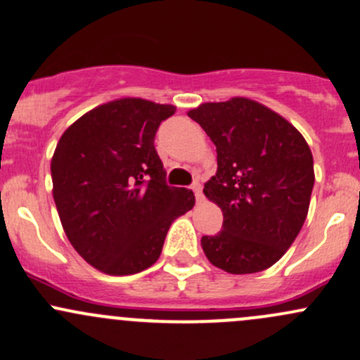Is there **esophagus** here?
I'll return each instance as SVG.
<instances>
[{"mask_svg": "<svg viewBox=\"0 0 360 360\" xmlns=\"http://www.w3.org/2000/svg\"><path fill=\"white\" fill-rule=\"evenodd\" d=\"M191 190L195 191V198H196V202H203V193H202V184L200 183H193L191 184Z\"/></svg>", "mask_w": 360, "mask_h": 360, "instance_id": "esophagus-1", "label": "esophagus"}]
</instances>
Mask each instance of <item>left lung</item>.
I'll return each mask as SVG.
<instances>
[{
  "instance_id": "1",
  "label": "left lung",
  "mask_w": 360,
  "mask_h": 360,
  "mask_svg": "<svg viewBox=\"0 0 360 360\" xmlns=\"http://www.w3.org/2000/svg\"><path fill=\"white\" fill-rule=\"evenodd\" d=\"M217 150V172L203 193L224 222L202 236L207 259L231 274L278 262L300 233L314 188V160L286 119L248 98L203 103L188 112Z\"/></svg>"
}]
</instances>
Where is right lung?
Here are the masks:
<instances>
[{"label":"right lung","mask_w":360,"mask_h":360,"mask_svg":"<svg viewBox=\"0 0 360 360\" xmlns=\"http://www.w3.org/2000/svg\"><path fill=\"white\" fill-rule=\"evenodd\" d=\"M174 112L172 105L122 98L84 113L56 145V210L72 247L98 271L148 269L170 224L195 205L191 190L169 186L153 145Z\"/></svg>","instance_id":"obj_1"}]
</instances>
